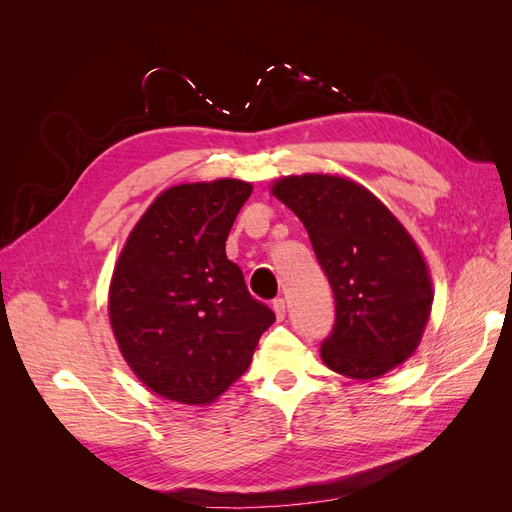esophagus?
I'll return each instance as SVG.
<instances>
[{
	"mask_svg": "<svg viewBox=\"0 0 512 512\" xmlns=\"http://www.w3.org/2000/svg\"><path fill=\"white\" fill-rule=\"evenodd\" d=\"M273 312L277 320H284L286 318V301L284 299H275L273 301Z\"/></svg>",
	"mask_w": 512,
	"mask_h": 512,
	"instance_id": "1",
	"label": "esophagus"
}]
</instances>
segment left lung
Instances as JSON below:
<instances>
[{"mask_svg":"<svg viewBox=\"0 0 512 512\" xmlns=\"http://www.w3.org/2000/svg\"><path fill=\"white\" fill-rule=\"evenodd\" d=\"M271 194L303 222L335 297L320 348L346 378L376 380L406 363L431 316L427 260L406 226L365 185L331 173L288 175Z\"/></svg>","mask_w":512,"mask_h":512,"instance_id":"8db88e82","label":"left lung"}]
</instances>
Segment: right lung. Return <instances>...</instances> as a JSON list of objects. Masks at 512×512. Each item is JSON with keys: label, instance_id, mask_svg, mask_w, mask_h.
<instances>
[{"label": "right lung", "instance_id": "obj_1", "mask_svg": "<svg viewBox=\"0 0 512 512\" xmlns=\"http://www.w3.org/2000/svg\"><path fill=\"white\" fill-rule=\"evenodd\" d=\"M252 183L213 179L164 190L134 224L108 286V320L123 361L149 391L209 406L254 359L275 322L226 258Z\"/></svg>", "mask_w": 512, "mask_h": 512}]
</instances>
